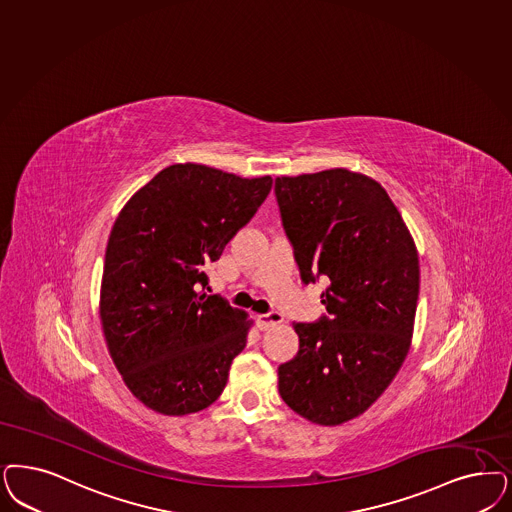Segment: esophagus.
<instances>
[{"mask_svg": "<svg viewBox=\"0 0 512 512\" xmlns=\"http://www.w3.org/2000/svg\"><path fill=\"white\" fill-rule=\"evenodd\" d=\"M255 321H257V327H259L261 331H268V329H272V327H276V325L283 323V316L282 314H278V312L257 314V316H255Z\"/></svg>", "mask_w": 512, "mask_h": 512, "instance_id": "1", "label": "esophagus"}]
</instances>
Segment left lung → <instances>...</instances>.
I'll return each mask as SVG.
<instances>
[{
	"label": "left lung",
	"mask_w": 512,
	"mask_h": 512,
	"mask_svg": "<svg viewBox=\"0 0 512 512\" xmlns=\"http://www.w3.org/2000/svg\"><path fill=\"white\" fill-rule=\"evenodd\" d=\"M283 229L304 282L327 276V318L295 323L299 353L280 365L285 405L340 425L369 410L405 363L420 293L414 238L384 187L346 168L276 177Z\"/></svg>",
	"instance_id": "1"
}]
</instances>
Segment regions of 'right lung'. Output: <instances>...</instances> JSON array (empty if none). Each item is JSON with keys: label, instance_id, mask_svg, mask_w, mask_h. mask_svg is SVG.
<instances>
[{"label": "right lung", "instance_id": "right-lung-1", "mask_svg": "<svg viewBox=\"0 0 512 512\" xmlns=\"http://www.w3.org/2000/svg\"><path fill=\"white\" fill-rule=\"evenodd\" d=\"M272 177L183 162L160 170L124 204L109 234L100 287L107 350L130 393L164 416L215 403L253 325L198 291L204 265L259 210Z\"/></svg>", "mask_w": 512, "mask_h": 512}]
</instances>
